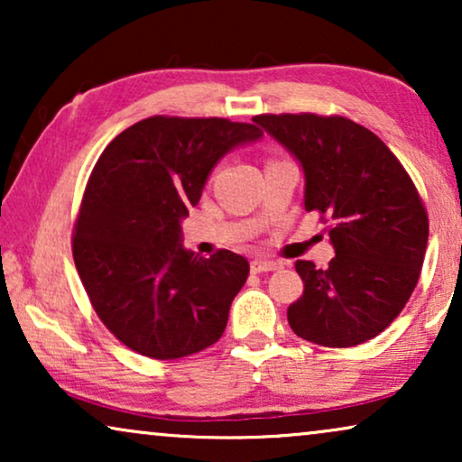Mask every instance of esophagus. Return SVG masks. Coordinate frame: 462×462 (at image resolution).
Segmentation results:
<instances>
[{
	"label": "esophagus",
	"instance_id": "esophagus-1",
	"mask_svg": "<svg viewBox=\"0 0 462 462\" xmlns=\"http://www.w3.org/2000/svg\"><path fill=\"white\" fill-rule=\"evenodd\" d=\"M250 267H252V271H254V273H267V271L280 269L282 264L273 263V261H252Z\"/></svg>",
	"mask_w": 462,
	"mask_h": 462
}]
</instances>
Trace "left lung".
Segmentation results:
<instances>
[{
	"mask_svg": "<svg viewBox=\"0 0 462 462\" xmlns=\"http://www.w3.org/2000/svg\"><path fill=\"white\" fill-rule=\"evenodd\" d=\"M305 172V210L330 220L328 269L296 261L305 292L288 307L296 337L356 346L393 321L419 282L429 218L400 160L351 119L315 113L256 116Z\"/></svg>",
	"mask_w": 462,
	"mask_h": 462,
	"instance_id": "obj_1",
	"label": "left lung"
}]
</instances>
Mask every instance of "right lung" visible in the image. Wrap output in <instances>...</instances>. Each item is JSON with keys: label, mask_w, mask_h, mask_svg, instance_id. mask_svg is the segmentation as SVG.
Instances as JSON below:
<instances>
[{"label": "right lung", "mask_w": 462, "mask_h": 462, "mask_svg": "<svg viewBox=\"0 0 462 462\" xmlns=\"http://www.w3.org/2000/svg\"><path fill=\"white\" fill-rule=\"evenodd\" d=\"M263 130L208 117H147L98 157L73 233V258L113 337L153 359L193 356L223 337L250 264L231 250L182 248V218L214 166Z\"/></svg>", "instance_id": "obj_1"}]
</instances>
